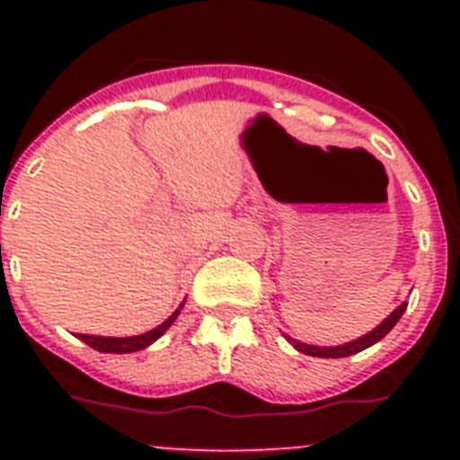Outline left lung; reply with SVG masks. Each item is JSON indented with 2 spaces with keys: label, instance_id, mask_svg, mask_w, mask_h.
Segmentation results:
<instances>
[{
  "label": "left lung",
  "instance_id": "obj_1",
  "mask_svg": "<svg viewBox=\"0 0 460 460\" xmlns=\"http://www.w3.org/2000/svg\"><path fill=\"white\" fill-rule=\"evenodd\" d=\"M405 308H408V302H403L401 306L396 308V311H392V315L389 318L382 320L380 324H377L373 332H368V334L359 336L357 341H350V343H343V345H334V348H318V345H308V343H302V341H295L288 336V341H290L292 345H295L296 350L304 352V355H311V357H327V359H339V357H350V355H357V352L367 350V348H371V345H376L377 341L385 339V336L389 334L394 329V324L401 320V315L405 313Z\"/></svg>",
  "mask_w": 460,
  "mask_h": 460
}]
</instances>
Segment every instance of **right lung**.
<instances>
[{
    "label": "right lung",
    "instance_id": "obj_1",
    "mask_svg": "<svg viewBox=\"0 0 460 460\" xmlns=\"http://www.w3.org/2000/svg\"><path fill=\"white\" fill-rule=\"evenodd\" d=\"M184 306V304H181ZM181 306L177 308V311L170 315L168 320H165L164 324H158L156 329H152V332H147V334H140V336H126V339H112V336H92V334H78L80 341H84V343L89 345V348H93V350L99 352H115V355H128V352H137V350H145L147 345H152L154 341L161 339V336L168 332L170 324L177 320V315H180Z\"/></svg>",
    "mask_w": 460,
    "mask_h": 460
}]
</instances>
